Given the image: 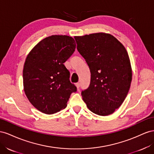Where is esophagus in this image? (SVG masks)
I'll list each match as a JSON object with an SVG mask.
<instances>
[{
  "label": "esophagus",
  "mask_w": 154,
  "mask_h": 154,
  "mask_svg": "<svg viewBox=\"0 0 154 154\" xmlns=\"http://www.w3.org/2000/svg\"><path fill=\"white\" fill-rule=\"evenodd\" d=\"M75 86H76V87H77V90H78V91H79V88H80V83H79V82H77L76 84H75Z\"/></svg>",
  "instance_id": "obj_1"
}]
</instances>
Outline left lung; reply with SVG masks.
<instances>
[{"label": "left lung", "instance_id": "left-lung-1", "mask_svg": "<svg viewBox=\"0 0 154 154\" xmlns=\"http://www.w3.org/2000/svg\"><path fill=\"white\" fill-rule=\"evenodd\" d=\"M77 49L90 68L89 87L81 95L91 112L106 116L124 102L131 82V68L125 46L110 34L74 37Z\"/></svg>", "mask_w": 154, "mask_h": 154}]
</instances>
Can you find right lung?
Wrapping results in <instances>:
<instances>
[{
	"instance_id": "add662e5",
	"label": "right lung",
	"mask_w": 154,
	"mask_h": 154,
	"mask_svg": "<svg viewBox=\"0 0 154 154\" xmlns=\"http://www.w3.org/2000/svg\"><path fill=\"white\" fill-rule=\"evenodd\" d=\"M75 47L72 37L51 35L39 42L26 57L23 69L24 92L40 112L53 114L60 111L67 106L70 95L77 91L64 65Z\"/></svg>"
}]
</instances>
